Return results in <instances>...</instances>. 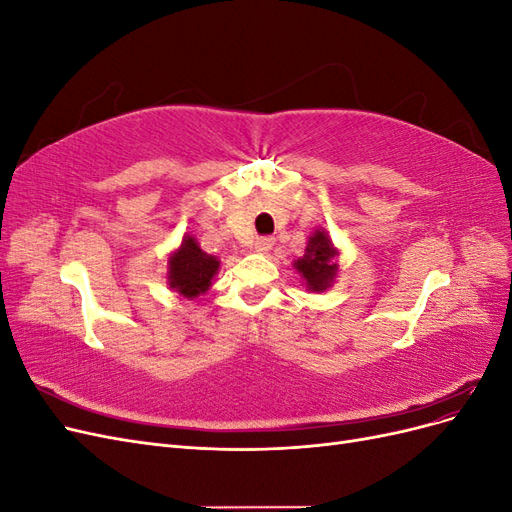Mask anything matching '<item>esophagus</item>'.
Returning a JSON list of instances; mask_svg holds the SVG:
<instances>
[{"label":"esophagus","mask_w":512,"mask_h":512,"mask_svg":"<svg viewBox=\"0 0 512 512\" xmlns=\"http://www.w3.org/2000/svg\"><path fill=\"white\" fill-rule=\"evenodd\" d=\"M273 237H258L256 239V243H254V247H256V252H260V254H267L271 247H273Z\"/></svg>","instance_id":"obj_1"}]
</instances>
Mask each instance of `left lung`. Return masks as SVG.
I'll use <instances>...</instances> for the list:
<instances>
[{"mask_svg":"<svg viewBox=\"0 0 512 512\" xmlns=\"http://www.w3.org/2000/svg\"><path fill=\"white\" fill-rule=\"evenodd\" d=\"M335 256L337 252L331 239L327 237V232L316 230L307 241L303 258L294 262V269L303 275L309 290H327L337 273V265L333 262Z\"/></svg>","mask_w":512,"mask_h":512,"instance_id":"obj_1","label":"left lung"}]
</instances>
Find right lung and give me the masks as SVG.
<instances>
[{
	"mask_svg": "<svg viewBox=\"0 0 512 512\" xmlns=\"http://www.w3.org/2000/svg\"><path fill=\"white\" fill-rule=\"evenodd\" d=\"M220 269V260L205 254L192 237H185L179 250L168 260V282L188 299L198 297L211 286L213 275Z\"/></svg>",
	"mask_w": 512,
	"mask_h": 512,
	"instance_id": "1",
	"label": "right lung"
}]
</instances>
